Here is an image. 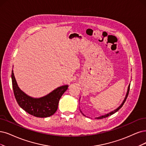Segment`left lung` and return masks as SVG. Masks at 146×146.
<instances>
[{
	"label": "left lung",
	"instance_id": "obj_1",
	"mask_svg": "<svg viewBox=\"0 0 146 146\" xmlns=\"http://www.w3.org/2000/svg\"><path fill=\"white\" fill-rule=\"evenodd\" d=\"M129 89H130V84H129V86H128L127 91V93H126L125 98V99H124V100H123V102L121 103V104L119 106H118V108H116L115 110L111 111V112H109V113H107V114H105V115H101V116H99V117H96L95 119H102V118H104L108 117V116H110V115H112L113 114H114V113H115L116 112H117L118 110H119L123 106V105H124V104H125V101H126V99H127V96H128V94H129ZM79 100H80V99H79ZM80 112H82L81 111H80ZM82 114L84 116H85V115L83 114L82 112Z\"/></svg>",
	"mask_w": 146,
	"mask_h": 146
}]
</instances>
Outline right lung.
<instances>
[{
    "instance_id": "1",
    "label": "right lung",
    "mask_w": 146,
    "mask_h": 146,
    "mask_svg": "<svg viewBox=\"0 0 146 146\" xmlns=\"http://www.w3.org/2000/svg\"><path fill=\"white\" fill-rule=\"evenodd\" d=\"M11 79L14 94L19 105L29 114L40 118L48 117L55 114L59 99L68 87V85H64L41 98H34L27 95L19 87L13 70Z\"/></svg>"
}]
</instances>
